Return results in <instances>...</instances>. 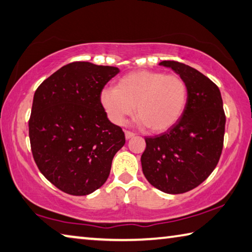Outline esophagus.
<instances>
[{"mask_svg": "<svg viewBox=\"0 0 252 252\" xmlns=\"http://www.w3.org/2000/svg\"><path fill=\"white\" fill-rule=\"evenodd\" d=\"M135 134L133 133V131H129V130H125V137L126 139H130L131 137H134Z\"/></svg>", "mask_w": 252, "mask_h": 252, "instance_id": "esophagus-1", "label": "esophagus"}]
</instances>
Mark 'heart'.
Listing matches in <instances>:
<instances>
[{
    "label": "heart",
    "instance_id": "heart-1",
    "mask_svg": "<svg viewBox=\"0 0 252 252\" xmlns=\"http://www.w3.org/2000/svg\"><path fill=\"white\" fill-rule=\"evenodd\" d=\"M99 101L109 121L116 125H123L135 110L140 125L153 133H162L183 116L188 87L179 75L136 70L119 78L116 88H103Z\"/></svg>",
    "mask_w": 252,
    "mask_h": 252
}]
</instances>
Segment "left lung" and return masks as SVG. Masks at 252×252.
<instances>
[{"label": "left lung", "mask_w": 252, "mask_h": 252, "mask_svg": "<svg viewBox=\"0 0 252 252\" xmlns=\"http://www.w3.org/2000/svg\"><path fill=\"white\" fill-rule=\"evenodd\" d=\"M185 79L186 109L175 125L160 135L145 137L140 161L145 177L166 193H184L205 182L213 173L223 147L224 115L218 86L184 63L162 61Z\"/></svg>", "instance_id": "8db88e82"}]
</instances>
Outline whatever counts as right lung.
<instances>
[{
    "label": "right lung",
    "mask_w": 252,
    "mask_h": 252,
    "mask_svg": "<svg viewBox=\"0 0 252 252\" xmlns=\"http://www.w3.org/2000/svg\"><path fill=\"white\" fill-rule=\"evenodd\" d=\"M118 73L114 66L73 62L35 91L29 121L33 158L44 177L68 195L85 196L103 186L126 142L99 101Z\"/></svg>",
    "instance_id": "right-lung-1"
}]
</instances>
